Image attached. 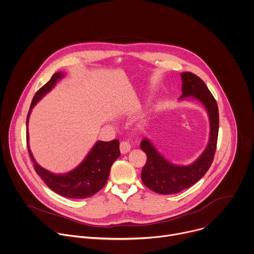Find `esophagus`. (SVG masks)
<instances>
[{
  "instance_id": "1",
  "label": "esophagus",
  "mask_w": 254,
  "mask_h": 254,
  "mask_svg": "<svg viewBox=\"0 0 254 254\" xmlns=\"http://www.w3.org/2000/svg\"><path fill=\"white\" fill-rule=\"evenodd\" d=\"M130 150H131V145H130L129 142L122 141L120 143V152L122 154H127L128 152H130Z\"/></svg>"
}]
</instances>
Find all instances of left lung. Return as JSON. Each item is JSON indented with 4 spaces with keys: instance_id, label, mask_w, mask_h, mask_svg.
I'll return each mask as SVG.
<instances>
[{
    "instance_id": "left-lung-1",
    "label": "left lung",
    "mask_w": 254,
    "mask_h": 254,
    "mask_svg": "<svg viewBox=\"0 0 254 254\" xmlns=\"http://www.w3.org/2000/svg\"><path fill=\"white\" fill-rule=\"evenodd\" d=\"M182 95L193 96L206 107L210 119V140L200 158L190 166L179 167L166 161L148 139L141 142V149L147 155V163L142 169V181L159 194H174L191 187L210 169L216 153L219 133V109L216 99L206 84L195 74H181Z\"/></svg>"
}]
</instances>
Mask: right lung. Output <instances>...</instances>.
Returning <instances> with one entry per match:
<instances>
[{
    "mask_svg": "<svg viewBox=\"0 0 254 254\" xmlns=\"http://www.w3.org/2000/svg\"><path fill=\"white\" fill-rule=\"evenodd\" d=\"M62 77V73L54 74L48 83L36 91L30 104L26 123L28 122L30 110L33 108L36 102L45 93H47ZM26 143L28 153L31 161L33 162L36 173L42 178L50 189L59 195L68 198L83 199L90 197L98 192L105 185L108 179L112 164L120 156L118 140L114 139L110 142L98 141L90 150L85 161L77 169L68 172L67 174L56 175L46 169H42L34 161L28 147V134H26Z\"/></svg>",
    "mask_w": 254,
    "mask_h": 254,
    "instance_id": "obj_1",
    "label": "right lung"
}]
</instances>
